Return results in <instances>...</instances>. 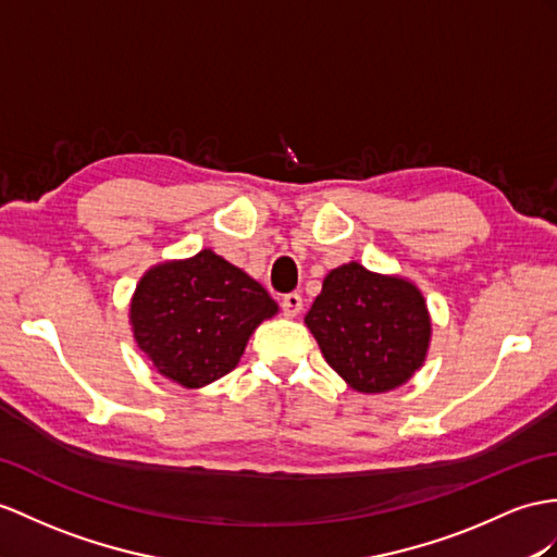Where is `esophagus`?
Wrapping results in <instances>:
<instances>
[{"label": "esophagus", "mask_w": 557, "mask_h": 557, "mask_svg": "<svg viewBox=\"0 0 557 557\" xmlns=\"http://www.w3.org/2000/svg\"><path fill=\"white\" fill-rule=\"evenodd\" d=\"M281 309H283V314H286L288 319H293V317H297L302 311V297L297 295V293H288V295H283V300H281Z\"/></svg>", "instance_id": "esophagus-1"}]
</instances>
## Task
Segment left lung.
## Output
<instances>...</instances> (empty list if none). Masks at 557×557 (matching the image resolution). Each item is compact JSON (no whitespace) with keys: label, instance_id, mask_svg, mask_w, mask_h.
<instances>
[{"label":"left lung","instance_id":"left-lung-1","mask_svg":"<svg viewBox=\"0 0 557 557\" xmlns=\"http://www.w3.org/2000/svg\"><path fill=\"white\" fill-rule=\"evenodd\" d=\"M305 323L331 369L361 395L409 383L432 341L428 302L416 283L375 274L359 262L323 278Z\"/></svg>","mask_w":557,"mask_h":557}]
</instances>
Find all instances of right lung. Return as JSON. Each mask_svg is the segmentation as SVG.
<instances>
[{
  "instance_id": "add662e5",
  "label": "right lung",
  "mask_w": 557,
  "mask_h": 557,
  "mask_svg": "<svg viewBox=\"0 0 557 557\" xmlns=\"http://www.w3.org/2000/svg\"><path fill=\"white\" fill-rule=\"evenodd\" d=\"M274 314L278 305L260 283L210 248L148 269L129 302L139 349L188 389L234 371L257 325Z\"/></svg>"
}]
</instances>
